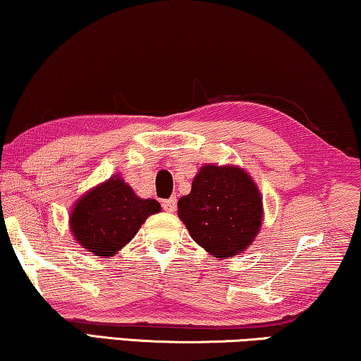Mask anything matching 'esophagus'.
<instances>
[{
	"label": "esophagus",
	"instance_id": "34e87169",
	"mask_svg": "<svg viewBox=\"0 0 361 361\" xmlns=\"http://www.w3.org/2000/svg\"><path fill=\"white\" fill-rule=\"evenodd\" d=\"M161 207H164L166 212H173L176 209V197L164 200V201H161Z\"/></svg>",
	"mask_w": 361,
	"mask_h": 361
}]
</instances>
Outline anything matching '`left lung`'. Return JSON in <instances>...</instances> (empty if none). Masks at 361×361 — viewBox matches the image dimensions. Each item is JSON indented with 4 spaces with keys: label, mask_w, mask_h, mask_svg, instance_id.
<instances>
[{
    "label": "left lung",
    "mask_w": 361,
    "mask_h": 361,
    "mask_svg": "<svg viewBox=\"0 0 361 361\" xmlns=\"http://www.w3.org/2000/svg\"><path fill=\"white\" fill-rule=\"evenodd\" d=\"M178 216L197 245L224 260L242 253L260 232L262 195L245 170L204 165L190 195L180 197Z\"/></svg>",
    "instance_id": "obj_1"
}]
</instances>
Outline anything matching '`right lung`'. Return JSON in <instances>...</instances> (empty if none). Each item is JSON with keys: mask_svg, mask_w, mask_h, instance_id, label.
<instances>
[{"mask_svg": "<svg viewBox=\"0 0 361 361\" xmlns=\"http://www.w3.org/2000/svg\"><path fill=\"white\" fill-rule=\"evenodd\" d=\"M160 202L142 200L119 175L83 195L70 214L75 240L98 257H111L130 242Z\"/></svg>", "mask_w": 361, "mask_h": 361, "instance_id": "right-lung-1", "label": "right lung"}]
</instances>
